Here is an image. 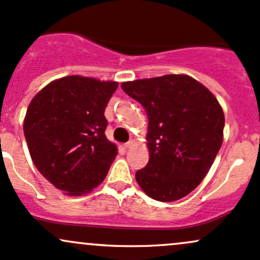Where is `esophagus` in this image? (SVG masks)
Wrapping results in <instances>:
<instances>
[{
  "label": "esophagus",
  "instance_id": "esophagus-1",
  "mask_svg": "<svg viewBox=\"0 0 260 260\" xmlns=\"http://www.w3.org/2000/svg\"><path fill=\"white\" fill-rule=\"evenodd\" d=\"M134 145V141L133 140H131V141H129V142H126V144H124V147L125 148H129V147H131V146Z\"/></svg>",
  "mask_w": 260,
  "mask_h": 260
}]
</instances>
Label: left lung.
<instances>
[{"mask_svg": "<svg viewBox=\"0 0 260 260\" xmlns=\"http://www.w3.org/2000/svg\"><path fill=\"white\" fill-rule=\"evenodd\" d=\"M148 116L150 159L135 177L154 200L169 203L193 191L208 174L223 140L224 115L215 95L186 75L121 84Z\"/></svg>", "mask_w": 260, "mask_h": 260, "instance_id": "obj_1", "label": "left lung"}]
</instances>
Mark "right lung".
<instances>
[{
	"mask_svg": "<svg viewBox=\"0 0 260 260\" xmlns=\"http://www.w3.org/2000/svg\"><path fill=\"white\" fill-rule=\"evenodd\" d=\"M118 82L82 76L52 81L31 99L24 136L38 171L67 195L87 194L107 177L118 150L104 110Z\"/></svg>",
	"mask_w": 260,
	"mask_h": 260,
	"instance_id": "add662e5",
	"label": "right lung"
}]
</instances>
